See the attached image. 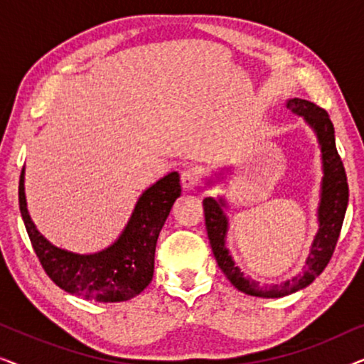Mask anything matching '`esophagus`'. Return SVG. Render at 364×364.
Masks as SVG:
<instances>
[{
    "label": "esophagus",
    "instance_id": "34e87169",
    "mask_svg": "<svg viewBox=\"0 0 364 364\" xmlns=\"http://www.w3.org/2000/svg\"><path fill=\"white\" fill-rule=\"evenodd\" d=\"M198 182H200L198 181V173L192 171V168H187V171L181 173V183L183 191H196L198 187Z\"/></svg>",
    "mask_w": 364,
    "mask_h": 364
}]
</instances>
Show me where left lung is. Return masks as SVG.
Segmentation results:
<instances>
[{
  "instance_id": "obj_1",
  "label": "left lung",
  "mask_w": 364,
  "mask_h": 364,
  "mask_svg": "<svg viewBox=\"0 0 364 364\" xmlns=\"http://www.w3.org/2000/svg\"><path fill=\"white\" fill-rule=\"evenodd\" d=\"M287 107L293 114H298L305 119V122L316 134L318 144L321 149V164H323V178H321V198L320 207H318V228L315 240H313L310 257L306 260V267L303 275H298L291 280H287L280 285H265L260 287L255 280L243 275L240 268L235 265L230 253L227 248V232H228V218L223 212L227 207L225 198L207 197L203 198V212H205V227L207 235L210 240V247L220 270L237 290L247 295L262 296V298H280L291 295L301 288L310 285L330 262L335 252L338 237H340L343 220L348 207V182L346 172L343 167L341 157L336 151L335 144V129L330 116L325 109L318 107L316 104L305 99H288Z\"/></svg>"
}]
</instances>
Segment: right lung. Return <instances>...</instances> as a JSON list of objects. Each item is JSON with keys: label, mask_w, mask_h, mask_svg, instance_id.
<instances>
[{"label": "right lung", "mask_w": 364, "mask_h": 364, "mask_svg": "<svg viewBox=\"0 0 364 364\" xmlns=\"http://www.w3.org/2000/svg\"><path fill=\"white\" fill-rule=\"evenodd\" d=\"M181 192L178 173H167L139 197L126 228L112 245L81 255L54 247L38 232L26 207L24 168L18 191L24 227L48 277L71 295L102 303L131 300L151 283L159 233Z\"/></svg>", "instance_id": "1"}]
</instances>
